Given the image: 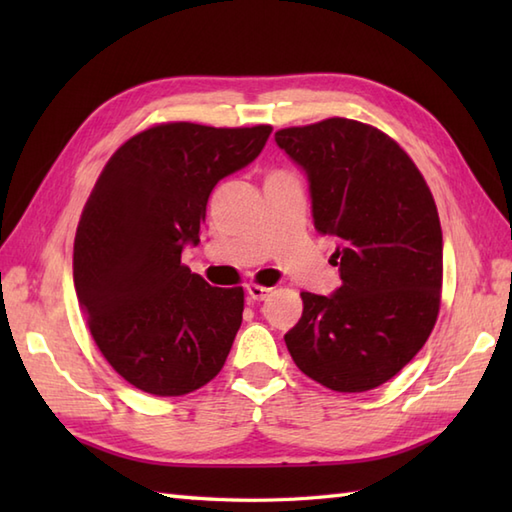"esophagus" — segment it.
Returning a JSON list of instances; mask_svg holds the SVG:
<instances>
[{
    "mask_svg": "<svg viewBox=\"0 0 512 512\" xmlns=\"http://www.w3.org/2000/svg\"><path fill=\"white\" fill-rule=\"evenodd\" d=\"M246 295H248V299H253V301H264V299L270 295V288L250 284V286L246 288Z\"/></svg>",
    "mask_w": 512,
    "mask_h": 512,
    "instance_id": "obj_1",
    "label": "esophagus"
}]
</instances>
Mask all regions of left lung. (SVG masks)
<instances>
[{
  "mask_svg": "<svg viewBox=\"0 0 512 512\" xmlns=\"http://www.w3.org/2000/svg\"><path fill=\"white\" fill-rule=\"evenodd\" d=\"M279 149L308 178L314 228L336 237L332 295L301 292L284 341L303 374L334 391L394 378L436 325L442 228L418 167L394 140L350 118L279 129Z\"/></svg>",
  "mask_w": 512,
  "mask_h": 512,
  "instance_id": "obj_1",
  "label": "left lung"
}]
</instances>
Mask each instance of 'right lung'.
<instances>
[{
	"label": "right lung",
	"mask_w": 512,
	"mask_h": 512,
	"mask_svg": "<svg viewBox=\"0 0 512 512\" xmlns=\"http://www.w3.org/2000/svg\"><path fill=\"white\" fill-rule=\"evenodd\" d=\"M270 132L156 125L96 180L74 237V290L101 354L136 389L182 396L224 367L244 290L209 286L180 257L200 244L215 184L262 154Z\"/></svg>",
	"instance_id": "add662e5"
}]
</instances>
